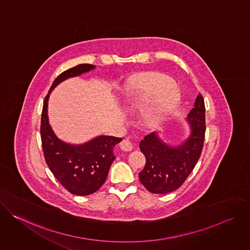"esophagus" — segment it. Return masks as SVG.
<instances>
[{
  "label": "esophagus",
  "instance_id": "esophagus-1",
  "mask_svg": "<svg viewBox=\"0 0 250 250\" xmlns=\"http://www.w3.org/2000/svg\"><path fill=\"white\" fill-rule=\"evenodd\" d=\"M121 148L124 151H131L134 147V142L129 140L128 138H125L122 142H121Z\"/></svg>",
  "mask_w": 250,
  "mask_h": 250
}]
</instances>
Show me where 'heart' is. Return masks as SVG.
<instances>
[{
  "mask_svg": "<svg viewBox=\"0 0 250 250\" xmlns=\"http://www.w3.org/2000/svg\"><path fill=\"white\" fill-rule=\"evenodd\" d=\"M181 93L174 81L163 75L150 77L138 94L129 99V104L138 112L148 111V121L153 125L164 123L176 110Z\"/></svg>",
  "mask_w": 250,
  "mask_h": 250,
  "instance_id": "obj_1",
  "label": "heart"
}]
</instances>
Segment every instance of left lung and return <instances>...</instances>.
Listing matches in <instances>:
<instances>
[{
    "instance_id": "8db88e82",
    "label": "left lung",
    "mask_w": 250,
    "mask_h": 250,
    "mask_svg": "<svg viewBox=\"0 0 250 250\" xmlns=\"http://www.w3.org/2000/svg\"><path fill=\"white\" fill-rule=\"evenodd\" d=\"M205 103L199 93L194 108L188 114L191 133L178 146H170L155 132L140 141L139 148L146 158L139 180L153 194H167L177 190L186 181L196 166L204 146L206 121Z\"/></svg>"
}]
</instances>
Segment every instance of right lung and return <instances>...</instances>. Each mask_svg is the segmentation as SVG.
Masks as SVG:
<instances>
[{"label": "right lung", "instance_id": "1", "mask_svg": "<svg viewBox=\"0 0 250 250\" xmlns=\"http://www.w3.org/2000/svg\"><path fill=\"white\" fill-rule=\"evenodd\" d=\"M94 68L92 64H79L62 72L44 98L42 113L41 136L46 164L58 182L68 192L77 196L91 195L103 186L116 158L114 147L122 138L100 135L79 146L66 144L55 135L49 125L47 104L50 92L59 83Z\"/></svg>", "mask_w": 250, "mask_h": 250}]
</instances>
